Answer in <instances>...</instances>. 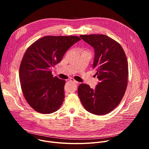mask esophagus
<instances>
[{"label": "esophagus", "mask_w": 149, "mask_h": 149, "mask_svg": "<svg viewBox=\"0 0 149 149\" xmlns=\"http://www.w3.org/2000/svg\"><path fill=\"white\" fill-rule=\"evenodd\" d=\"M70 81H71V82H74V83H75V84H78V81H77L76 80H75L74 78H70Z\"/></svg>", "instance_id": "esophagus-1"}]
</instances>
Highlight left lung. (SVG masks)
<instances>
[{
  "label": "left lung",
  "mask_w": 149,
  "mask_h": 149,
  "mask_svg": "<svg viewBox=\"0 0 149 149\" xmlns=\"http://www.w3.org/2000/svg\"><path fill=\"white\" fill-rule=\"evenodd\" d=\"M79 37L94 48L93 68L98 84L95 88L80 84L78 94L86 110L95 115L112 111L120 103L127 87L128 61L121 45L110 37L100 34L81 35Z\"/></svg>",
  "instance_id": "1"
}]
</instances>
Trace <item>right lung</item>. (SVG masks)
Listing matches in <instances>:
<instances>
[{"instance_id":"right-lung-1","label":"right lung","mask_w":149,"mask_h":149,"mask_svg":"<svg viewBox=\"0 0 149 149\" xmlns=\"http://www.w3.org/2000/svg\"><path fill=\"white\" fill-rule=\"evenodd\" d=\"M80 39L77 36H45L25 51L20 65L19 79L25 100L36 111L50 114L60 108L65 97V81L54 77L51 68Z\"/></svg>"}]
</instances>
